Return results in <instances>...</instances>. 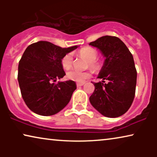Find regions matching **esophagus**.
<instances>
[{
    "instance_id": "1",
    "label": "esophagus",
    "mask_w": 157,
    "mask_h": 157,
    "mask_svg": "<svg viewBox=\"0 0 157 157\" xmlns=\"http://www.w3.org/2000/svg\"><path fill=\"white\" fill-rule=\"evenodd\" d=\"M83 84H84V83H77L76 86L78 87H79V86H83Z\"/></svg>"
}]
</instances>
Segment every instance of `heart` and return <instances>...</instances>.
<instances>
[{"label":"heart","instance_id":"heart-1","mask_svg":"<svg viewBox=\"0 0 157 157\" xmlns=\"http://www.w3.org/2000/svg\"><path fill=\"white\" fill-rule=\"evenodd\" d=\"M79 55L81 57L84 58L89 62V66L90 68L94 70H98L101 67V63L98 60H96L98 56V52L95 48L91 47H86L79 51ZM61 63L62 67L65 70H68L71 68L73 64V56L71 53H67L64 55L61 59ZM91 73L89 71H78L72 69L68 71L66 73V77L69 80L76 81L78 83H83L90 78Z\"/></svg>","mask_w":157,"mask_h":157}]
</instances>
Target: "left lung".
I'll list each match as a JSON object with an SVG mask.
<instances>
[{
  "label": "left lung",
  "mask_w": 157,
  "mask_h": 157,
  "mask_svg": "<svg viewBox=\"0 0 157 157\" xmlns=\"http://www.w3.org/2000/svg\"><path fill=\"white\" fill-rule=\"evenodd\" d=\"M90 46L96 47L104 57L95 89L89 97L92 106L104 117L123 115L132 106L135 96L137 73L134 58L124 43L116 36H104ZM105 80L108 83H105Z\"/></svg>",
  "instance_id": "1"
}]
</instances>
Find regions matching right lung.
I'll list each match as a JSON object with an SVG mask.
<instances>
[{
  "label": "right lung",
  "instance_id": "1",
  "mask_svg": "<svg viewBox=\"0 0 157 157\" xmlns=\"http://www.w3.org/2000/svg\"><path fill=\"white\" fill-rule=\"evenodd\" d=\"M77 48H61L40 40L25 49L19 61L18 81L23 99L33 112L54 115L70 101L76 83L71 80L55 82L66 75L61 59Z\"/></svg>",
  "mask_w": 157,
  "mask_h": 157
}]
</instances>
